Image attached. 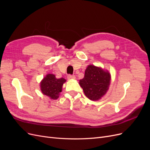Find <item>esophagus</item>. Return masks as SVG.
<instances>
[{
  "mask_svg": "<svg viewBox=\"0 0 150 150\" xmlns=\"http://www.w3.org/2000/svg\"><path fill=\"white\" fill-rule=\"evenodd\" d=\"M75 76L74 75H71V74H69L67 76V79H75Z\"/></svg>",
  "mask_w": 150,
  "mask_h": 150,
  "instance_id": "esophagus-1",
  "label": "esophagus"
}]
</instances>
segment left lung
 I'll return each mask as SVG.
<instances>
[{
	"label": "left lung",
	"mask_w": 150,
	"mask_h": 150,
	"mask_svg": "<svg viewBox=\"0 0 150 150\" xmlns=\"http://www.w3.org/2000/svg\"><path fill=\"white\" fill-rule=\"evenodd\" d=\"M110 79V74L108 71L89 65L85 71L84 78L79 81V84L86 97L91 100L97 101L107 92Z\"/></svg>",
	"instance_id": "obj_1"
}]
</instances>
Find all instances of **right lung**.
<instances>
[{"mask_svg":"<svg viewBox=\"0 0 150 150\" xmlns=\"http://www.w3.org/2000/svg\"><path fill=\"white\" fill-rule=\"evenodd\" d=\"M66 82L64 78L57 79L55 75L47 74L40 83V89L42 93L52 99L59 98V94L61 92L63 84Z\"/></svg>","mask_w":150,"mask_h":150,"instance_id":"obj_1","label":"right lung"}]
</instances>
